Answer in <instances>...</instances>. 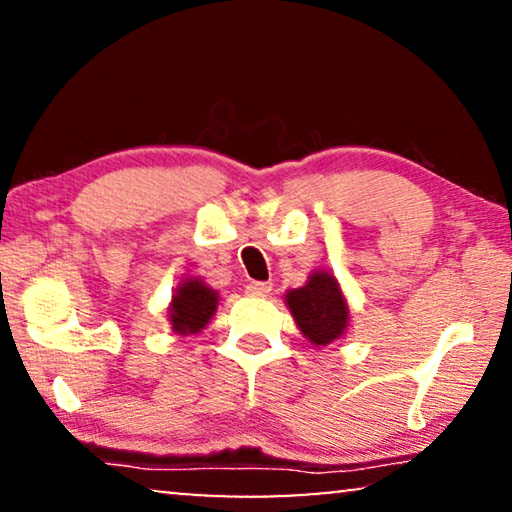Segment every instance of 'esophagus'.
I'll list each match as a JSON object with an SVG mask.
<instances>
[{
  "label": "esophagus",
  "instance_id": "34e87169",
  "mask_svg": "<svg viewBox=\"0 0 512 512\" xmlns=\"http://www.w3.org/2000/svg\"><path fill=\"white\" fill-rule=\"evenodd\" d=\"M272 291V282H249L247 293L249 296H268Z\"/></svg>",
  "mask_w": 512,
  "mask_h": 512
}]
</instances>
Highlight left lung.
I'll return each mask as SVG.
<instances>
[{
    "mask_svg": "<svg viewBox=\"0 0 512 512\" xmlns=\"http://www.w3.org/2000/svg\"><path fill=\"white\" fill-rule=\"evenodd\" d=\"M286 305L312 345H328L345 333L347 303L335 277L328 272H314L303 289L286 293Z\"/></svg>",
    "mask_w": 512,
    "mask_h": 512,
    "instance_id": "obj_1",
    "label": "left lung"
}]
</instances>
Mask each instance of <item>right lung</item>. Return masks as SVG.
Wrapping results in <instances>:
<instances>
[{
    "instance_id": "1",
    "label": "right lung",
    "mask_w": 512,
    "mask_h": 512,
    "mask_svg": "<svg viewBox=\"0 0 512 512\" xmlns=\"http://www.w3.org/2000/svg\"><path fill=\"white\" fill-rule=\"evenodd\" d=\"M216 291L209 289L200 279H186L177 289V296L172 298L170 305V321L172 328L179 335L198 333L207 326L216 310Z\"/></svg>"
}]
</instances>
